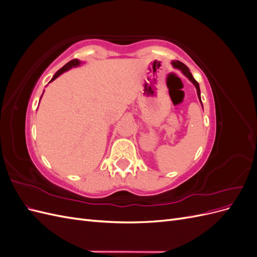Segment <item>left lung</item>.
Here are the masks:
<instances>
[{"instance_id":"8db88e82","label":"left lung","mask_w":257,"mask_h":257,"mask_svg":"<svg viewBox=\"0 0 257 257\" xmlns=\"http://www.w3.org/2000/svg\"><path fill=\"white\" fill-rule=\"evenodd\" d=\"M172 65L175 67V68H177V69H180L181 71V73L186 77V78H188L194 85H195V88H196V91H197V96H198V98H199V102L201 103V98H200V89H199V84H198V82L194 79V77L192 76V74H191V72H190V69H189V67L186 66V65H184L182 62H180V61H173L172 62ZM201 106H203V104H201Z\"/></svg>"}]
</instances>
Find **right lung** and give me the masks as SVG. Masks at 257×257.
<instances>
[{
  "instance_id": "1",
  "label": "right lung",
  "mask_w": 257,
  "mask_h": 257,
  "mask_svg": "<svg viewBox=\"0 0 257 257\" xmlns=\"http://www.w3.org/2000/svg\"><path fill=\"white\" fill-rule=\"evenodd\" d=\"M83 63V62H81V61H79L78 59H74V60H72V61H69L68 63H66L63 67L62 68H60L59 71L53 75V77L51 78V80L49 81V82H51V81H53L54 79H57L58 77L60 76V75H62L63 73H65V72H67L68 69H71V68H73V67H77V66H79V65H81ZM43 96V95H42ZM42 96H41V98H42Z\"/></svg>"
}]
</instances>
